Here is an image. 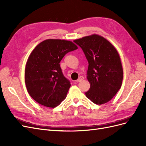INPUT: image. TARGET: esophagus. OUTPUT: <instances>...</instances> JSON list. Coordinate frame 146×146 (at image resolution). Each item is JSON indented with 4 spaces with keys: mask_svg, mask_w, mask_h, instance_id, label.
Instances as JSON below:
<instances>
[{
    "mask_svg": "<svg viewBox=\"0 0 146 146\" xmlns=\"http://www.w3.org/2000/svg\"><path fill=\"white\" fill-rule=\"evenodd\" d=\"M84 79V77H83V76H80V77H79L77 80H76V82H81V81H82Z\"/></svg>",
    "mask_w": 146,
    "mask_h": 146,
    "instance_id": "esophagus-1",
    "label": "esophagus"
}]
</instances>
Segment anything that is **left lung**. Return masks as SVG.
Segmentation results:
<instances>
[{
    "label": "left lung",
    "mask_w": 146,
    "mask_h": 146,
    "mask_svg": "<svg viewBox=\"0 0 146 146\" xmlns=\"http://www.w3.org/2000/svg\"><path fill=\"white\" fill-rule=\"evenodd\" d=\"M88 61L87 79L90 88L86 96L97 105L108 102L120 89L123 69L117 50L107 39L93 34L74 41Z\"/></svg>",
    "instance_id": "8db88e82"
}]
</instances>
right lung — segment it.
Wrapping results in <instances>:
<instances>
[{"label": "right lung", "mask_w": 146, "mask_h": 146, "mask_svg": "<svg viewBox=\"0 0 146 146\" xmlns=\"http://www.w3.org/2000/svg\"><path fill=\"white\" fill-rule=\"evenodd\" d=\"M77 48L72 41L48 39L33 50L25 66V82L29 94L38 104L54 108L66 98L70 84L60 63L67 53Z\"/></svg>", "instance_id": "1"}]
</instances>
